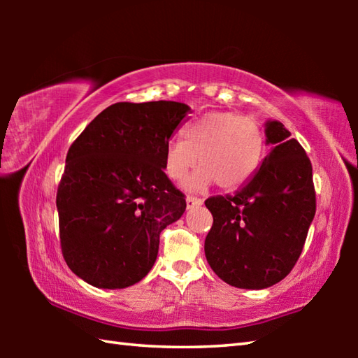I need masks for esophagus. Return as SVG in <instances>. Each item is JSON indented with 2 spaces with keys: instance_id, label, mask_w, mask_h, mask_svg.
<instances>
[{
  "instance_id": "obj_1",
  "label": "esophagus",
  "mask_w": 358,
  "mask_h": 358,
  "mask_svg": "<svg viewBox=\"0 0 358 358\" xmlns=\"http://www.w3.org/2000/svg\"><path fill=\"white\" fill-rule=\"evenodd\" d=\"M203 203V199L201 197H194V196H187L186 197V207L187 208H194V207H199V205Z\"/></svg>"
}]
</instances>
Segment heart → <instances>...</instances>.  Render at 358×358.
<instances>
[{
    "instance_id": "1",
    "label": "heart",
    "mask_w": 358,
    "mask_h": 358,
    "mask_svg": "<svg viewBox=\"0 0 358 358\" xmlns=\"http://www.w3.org/2000/svg\"><path fill=\"white\" fill-rule=\"evenodd\" d=\"M183 141L167 145V177L181 181L197 164L187 181L191 189H203L213 181L221 189H237L257 172L265 153L262 126L252 117L234 112H211L192 121L181 132Z\"/></svg>"
}]
</instances>
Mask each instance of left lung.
Listing matches in <instances>:
<instances>
[{
	"label": "left lung",
	"mask_w": 358,
	"mask_h": 358,
	"mask_svg": "<svg viewBox=\"0 0 358 358\" xmlns=\"http://www.w3.org/2000/svg\"><path fill=\"white\" fill-rule=\"evenodd\" d=\"M265 134L273 150L257 173L234 196L205 201L213 215L205 256L222 281L240 289H265L284 280L316 213L305 150L280 121H268Z\"/></svg>",
	"instance_id": "left-lung-1"
}]
</instances>
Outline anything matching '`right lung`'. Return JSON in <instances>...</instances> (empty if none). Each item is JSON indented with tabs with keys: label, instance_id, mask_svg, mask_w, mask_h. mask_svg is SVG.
<instances>
[{
	"label": "right lung",
	"instance_id": "right-lung-1",
	"mask_svg": "<svg viewBox=\"0 0 358 358\" xmlns=\"http://www.w3.org/2000/svg\"><path fill=\"white\" fill-rule=\"evenodd\" d=\"M189 110L173 101L117 102L72 142L57 192L59 245L83 281L123 289L148 275L161 232L186 210L164 156Z\"/></svg>",
	"mask_w": 358,
	"mask_h": 358
}]
</instances>
